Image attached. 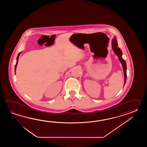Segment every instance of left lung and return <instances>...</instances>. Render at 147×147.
Instances as JSON below:
<instances>
[{
    "label": "left lung",
    "mask_w": 147,
    "mask_h": 147,
    "mask_svg": "<svg viewBox=\"0 0 147 147\" xmlns=\"http://www.w3.org/2000/svg\"><path fill=\"white\" fill-rule=\"evenodd\" d=\"M112 45H113L112 48H113L114 53H116V55L118 57L119 61L122 64L123 72H124V77H125V84H124V85H125V83L126 82V80H127V65H126V63H125V60L122 58V51L118 46L117 40L116 38H114L113 39V41H112Z\"/></svg>",
    "instance_id": "obj_1"
}]
</instances>
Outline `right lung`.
Segmentation results:
<instances>
[{"instance_id":"obj_1","label":"right lung","mask_w":147,"mask_h":147,"mask_svg":"<svg viewBox=\"0 0 147 147\" xmlns=\"http://www.w3.org/2000/svg\"><path fill=\"white\" fill-rule=\"evenodd\" d=\"M22 53V52H20V53H18V56H17V62H16V65H15V73H16V67H17V64H18V59H19V55H20V53Z\"/></svg>"}]
</instances>
